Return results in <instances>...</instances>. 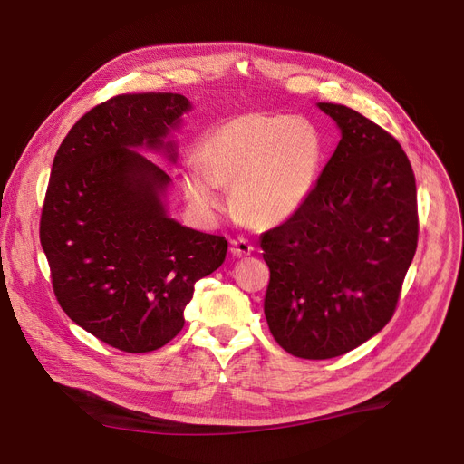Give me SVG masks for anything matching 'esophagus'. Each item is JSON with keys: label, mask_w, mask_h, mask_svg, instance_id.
<instances>
[{"label": "esophagus", "mask_w": 464, "mask_h": 464, "mask_svg": "<svg viewBox=\"0 0 464 464\" xmlns=\"http://www.w3.org/2000/svg\"><path fill=\"white\" fill-rule=\"evenodd\" d=\"M230 254L234 257H247L254 254V246L244 240V237H236V240L230 242Z\"/></svg>", "instance_id": "1"}]
</instances>
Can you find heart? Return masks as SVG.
<instances>
[{"mask_svg":"<svg viewBox=\"0 0 464 464\" xmlns=\"http://www.w3.org/2000/svg\"><path fill=\"white\" fill-rule=\"evenodd\" d=\"M323 162L321 137L298 116L249 111L220 121L186 166L181 186L201 213L222 208L218 186H232L234 210L256 228L290 220L310 199Z\"/></svg>","mask_w":464,"mask_h":464,"instance_id":"heart-1","label":"heart"}]
</instances>
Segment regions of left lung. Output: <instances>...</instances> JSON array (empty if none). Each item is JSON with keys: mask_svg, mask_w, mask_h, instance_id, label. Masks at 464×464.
Listing matches in <instances>:
<instances>
[{"mask_svg": "<svg viewBox=\"0 0 464 464\" xmlns=\"http://www.w3.org/2000/svg\"><path fill=\"white\" fill-rule=\"evenodd\" d=\"M317 106L341 141L305 205L261 236L266 323L305 360L346 354L387 325L418 244L416 181L397 139L353 108Z\"/></svg>", "mask_w": 464, "mask_h": 464, "instance_id": "obj_1", "label": "left lung"}]
</instances>
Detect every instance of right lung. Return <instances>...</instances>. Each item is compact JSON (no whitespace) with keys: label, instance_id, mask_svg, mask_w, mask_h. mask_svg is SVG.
Masks as SVG:
<instances>
[{"label":"right lung","instance_id":"1","mask_svg":"<svg viewBox=\"0 0 464 464\" xmlns=\"http://www.w3.org/2000/svg\"><path fill=\"white\" fill-rule=\"evenodd\" d=\"M184 94H120L82 116L52 164L40 244L63 312L123 353H150L184 327L199 278L228 242L168 215L172 184L141 150L176 164Z\"/></svg>","mask_w":464,"mask_h":464}]
</instances>
